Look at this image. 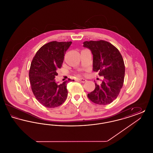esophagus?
Returning a JSON list of instances; mask_svg holds the SVG:
<instances>
[{
    "label": "esophagus",
    "instance_id": "obj_1",
    "mask_svg": "<svg viewBox=\"0 0 153 153\" xmlns=\"http://www.w3.org/2000/svg\"><path fill=\"white\" fill-rule=\"evenodd\" d=\"M77 81H79V82H82V83H84V82H85L87 81V80H85V79H78Z\"/></svg>",
    "mask_w": 153,
    "mask_h": 153
}]
</instances>
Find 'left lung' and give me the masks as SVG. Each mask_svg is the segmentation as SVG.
Here are the masks:
<instances>
[{
    "label": "left lung",
    "mask_w": 153,
    "mask_h": 153,
    "mask_svg": "<svg viewBox=\"0 0 153 153\" xmlns=\"http://www.w3.org/2000/svg\"><path fill=\"white\" fill-rule=\"evenodd\" d=\"M93 54V71L104 77L100 85L88 94L93 102L99 105L110 104L116 99L123 87L125 74L123 59L115 46L104 40L83 42Z\"/></svg>",
    "instance_id": "8db88e82"
}]
</instances>
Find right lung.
I'll use <instances>...</instances> for the list:
<instances>
[{
  "label": "right lung",
  "instance_id": "obj_1",
  "mask_svg": "<svg viewBox=\"0 0 153 153\" xmlns=\"http://www.w3.org/2000/svg\"><path fill=\"white\" fill-rule=\"evenodd\" d=\"M72 42L52 41L45 44L36 53L30 68L29 79L33 93L36 100L47 108L57 107L68 96L67 84L71 79L57 84L58 75L64 56Z\"/></svg>",
  "mask_w": 153,
  "mask_h": 153
}]
</instances>
